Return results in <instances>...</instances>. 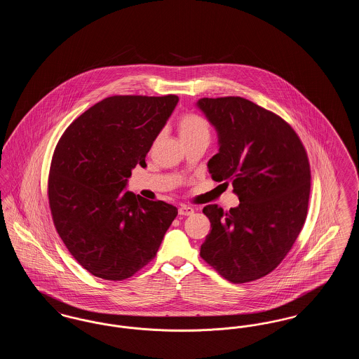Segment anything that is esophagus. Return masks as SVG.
<instances>
[{
	"label": "esophagus",
	"instance_id": "esophagus-1",
	"mask_svg": "<svg viewBox=\"0 0 359 359\" xmlns=\"http://www.w3.org/2000/svg\"><path fill=\"white\" fill-rule=\"evenodd\" d=\"M194 214V208L188 207V205H182L179 207V215L180 217H187V215H192Z\"/></svg>",
	"mask_w": 359,
	"mask_h": 359
}]
</instances>
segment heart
I'll use <instances>...</instances> for the list:
<instances>
[{
    "mask_svg": "<svg viewBox=\"0 0 359 359\" xmlns=\"http://www.w3.org/2000/svg\"><path fill=\"white\" fill-rule=\"evenodd\" d=\"M177 132L182 142L210 136L208 125L198 114H184L177 121Z\"/></svg>",
    "mask_w": 359,
    "mask_h": 359,
    "instance_id": "1",
    "label": "heart"
}]
</instances>
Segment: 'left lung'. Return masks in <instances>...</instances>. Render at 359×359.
<instances>
[{"instance_id": "left-lung-1", "label": "left lung", "mask_w": 359, "mask_h": 359, "mask_svg": "<svg viewBox=\"0 0 359 359\" xmlns=\"http://www.w3.org/2000/svg\"><path fill=\"white\" fill-rule=\"evenodd\" d=\"M196 107L218 135L208 172L215 182H230L239 199L227 212L203 208L211 231L201 257L231 283L253 281L284 259L306 222L307 154L285 121L252 101L202 98Z\"/></svg>"}]
</instances>
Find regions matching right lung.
Masks as SVG:
<instances>
[{
	"label": "right lung",
	"mask_w": 359,
	"mask_h": 359,
	"mask_svg": "<svg viewBox=\"0 0 359 359\" xmlns=\"http://www.w3.org/2000/svg\"><path fill=\"white\" fill-rule=\"evenodd\" d=\"M176 95H116L74 121L52 157L48 199L72 257L104 280L128 278L154 259L177 208L125 191L171 117Z\"/></svg>",
	"instance_id": "obj_1"
}]
</instances>
